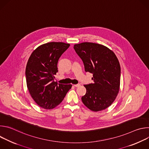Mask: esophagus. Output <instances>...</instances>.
Here are the masks:
<instances>
[{"label":"esophagus","mask_w":149,"mask_h":149,"mask_svg":"<svg viewBox=\"0 0 149 149\" xmlns=\"http://www.w3.org/2000/svg\"><path fill=\"white\" fill-rule=\"evenodd\" d=\"M80 86H81L80 84H74V86L75 87H79Z\"/></svg>","instance_id":"1"}]
</instances>
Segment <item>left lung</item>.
Returning <instances> with one entry per match:
<instances>
[{
  "mask_svg": "<svg viewBox=\"0 0 149 149\" xmlns=\"http://www.w3.org/2000/svg\"><path fill=\"white\" fill-rule=\"evenodd\" d=\"M82 59L85 71L93 75V83L84 85L86 94L81 100L87 108L99 111L109 107L119 91L121 68L115 54L104 45L83 42L74 47Z\"/></svg>",
  "mask_w": 149,
  "mask_h": 149,
  "instance_id": "obj_1",
  "label": "left lung"
}]
</instances>
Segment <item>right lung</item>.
Masks as SVG:
<instances>
[{
    "label": "right lung",
    "instance_id": "obj_1",
    "mask_svg": "<svg viewBox=\"0 0 149 149\" xmlns=\"http://www.w3.org/2000/svg\"><path fill=\"white\" fill-rule=\"evenodd\" d=\"M70 46L63 42H48L38 47L28 59L25 71L27 87L33 100L42 108L55 107L72 87L71 84L54 81L58 60Z\"/></svg>",
    "mask_w": 149,
    "mask_h": 149
}]
</instances>
